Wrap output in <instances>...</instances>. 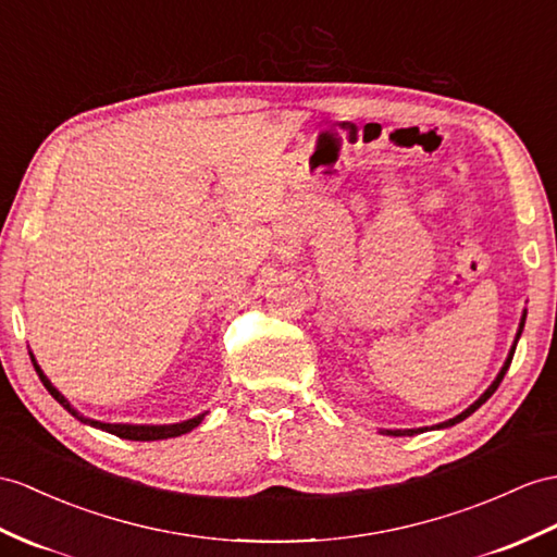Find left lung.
<instances>
[{
    "mask_svg": "<svg viewBox=\"0 0 557 557\" xmlns=\"http://www.w3.org/2000/svg\"><path fill=\"white\" fill-rule=\"evenodd\" d=\"M524 319H527V314H522V323H520V333H522V325H524ZM520 333H518V337H520ZM515 345H518V341H515ZM515 345H512V349H510V355H508V359H506V363H504V369H500V373L496 375V381L492 383V387L490 389H486L484 392V395L478 399V401H474L472 406H470V409H466L463 413H460V416H456V418H451V420H446V423H440L437 428H451V425H456V423H460V420H466L470 413H474V411H478L480 409V406L486 401V399H490L492 395H494V392H496V387L500 385V381H504V375H506V371H508V366H510V361H512V355H515ZM389 432V435H395V437H401V435H413V432L416 430H387Z\"/></svg>",
    "mask_w": 557,
    "mask_h": 557,
    "instance_id": "8db88e82",
    "label": "left lung"
}]
</instances>
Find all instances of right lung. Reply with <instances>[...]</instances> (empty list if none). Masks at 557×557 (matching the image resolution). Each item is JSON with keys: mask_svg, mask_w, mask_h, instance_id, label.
I'll use <instances>...</instances> for the list:
<instances>
[{"mask_svg": "<svg viewBox=\"0 0 557 557\" xmlns=\"http://www.w3.org/2000/svg\"><path fill=\"white\" fill-rule=\"evenodd\" d=\"M33 363H35V359H33ZM35 371H37V375H39V381H42V385L49 389V395H51L53 399H57L67 413H73L75 418L83 420V423H89L91 428H99V430L111 432V435H115V437H120V440L153 442V440L180 437V435H184V432H191V430L200 423V420H202V416H198V418L186 420V423H176V425H113V423H99V420H89V418H83V416H79V413L73 409V406L67 404V399L61 395V392L49 383V377L42 373V369H39L37 363H35Z\"/></svg>", "mask_w": 557, "mask_h": 557, "instance_id": "right-lung-1", "label": "right lung"}]
</instances>
